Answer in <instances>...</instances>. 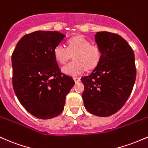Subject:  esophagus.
Returning <instances> with one entry per match:
<instances>
[{"mask_svg": "<svg viewBox=\"0 0 148 148\" xmlns=\"http://www.w3.org/2000/svg\"><path fill=\"white\" fill-rule=\"evenodd\" d=\"M73 79H74L75 82V83L79 82V81H80V78H79V77H74Z\"/></svg>", "mask_w": 148, "mask_h": 148, "instance_id": "1", "label": "esophagus"}]
</instances>
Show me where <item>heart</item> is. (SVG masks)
<instances>
[{
	"label": "heart",
	"mask_w": 148,
	"mask_h": 148,
	"mask_svg": "<svg viewBox=\"0 0 148 148\" xmlns=\"http://www.w3.org/2000/svg\"><path fill=\"white\" fill-rule=\"evenodd\" d=\"M73 55V61L64 66L61 71L67 75L76 77L85 71L94 69L102 58L101 47L96 44H91L90 40L83 36H76L68 40L67 47L63 45H56L54 56L60 64H65Z\"/></svg>",
	"instance_id": "obj_1"
}]
</instances>
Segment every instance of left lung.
Instances as JSON below:
<instances>
[{"label":"left lung","mask_w":148,"mask_h":148,"mask_svg":"<svg viewBox=\"0 0 148 148\" xmlns=\"http://www.w3.org/2000/svg\"><path fill=\"white\" fill-rule=\"evenodd\" d=\"M95 41L102 51L99 64L81 80L84 105L88 112L108 117L119 111L132 94L136 77L132 48L118 34L97 32Z\"/></svg>","instance_id":"left-lung-1"}]
</instances>
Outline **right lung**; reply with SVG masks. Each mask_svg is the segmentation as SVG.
Instances as JSON below:
<instances>
[{
	"mask_svg": "<svg viewBox=\"0 0 148 148\" xmlns=\"http://www.w3.org/2000/svg\"><path fill=\"white\" fill-rule=\"evenodd\" d=\"M65 38L57 31H37L19 40L12 55V85L23 107L38 118L62 112L73 79L59 69L54 49Z\"/></svg>",
	"mask_w": 148,
	"mask_h": 148,
	"instance_id": "1",
	"label": "right lung"
}]
</instances>
